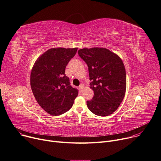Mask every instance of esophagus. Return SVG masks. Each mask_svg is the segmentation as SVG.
Here are the masks:
<instances>
[{
	"label": "esophagus",
	"mask_w": 161,
	"mask_h": 161,
	"mask_svg": "<svg viewBox=\"0 0 161 161\" xmlns=\"http://www.w3.org/2000/svg\"><path fill=\"white\" fill-rule=\"evenodd\" d=\"M83 87H84V84H80V86H79V90H80V91H82V89H83Z\"/></svg>",
	"instance_id": "1"
}]
</instances>
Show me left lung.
<instances>
[{
    "label": "left lung",
    "mask_w": 161,
    "mask_h": 161,
    "mask_svg": "<svg viewBox=\"0 0 161 161\" xmlns=\"http://www.w3.org/2000/svg\"><path fill=\"white\" fill-rule=\"evenodd\" d=\"M78 53L88 66L90 88L94 92L87 106L93 114L107 116L119 106L125 95L126 71L121 58L105 48L80 49Z\"/></svg>",
    "instance_id": "8db88e82"
}]
</instances>
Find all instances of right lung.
I'll use <instances>...</instances> for the list:
<instances>
[{
    "label": "right lung",
    "mask_w": 161,
    "mask_h": 161,
    "mask_svg": "<svg viewBox=\"0 0 161 161\" xmlns=\"http://www.w3.org/2000/svg\"><path fill=\"white\" fill-rule=\"evenodd\" d=\"M77 48H52L36 61L31 74V87L38 104L52 116L70 109L78 90L70 86L65 68L74 58Z\"/></svg>",
    "instance_id": "obj_1"
}]
</instances>
